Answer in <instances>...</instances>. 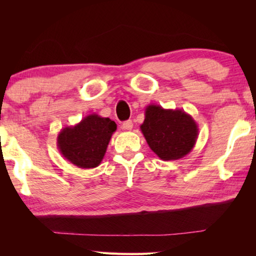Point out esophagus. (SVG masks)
I'll use <instances>...</instances> for the list:
<instances>
[{
	"mask_svg": "<svg viewBox=\"0 0 256 256\" xmlns=\"http://www.w3.org/2000/svg\"><path fill=\"white\" fill-rule=\"evenodd\" d=\"M132 128H133V123H132L131 120H125V122L122 124L123 130H128V131H130V130H132Z\"/></svg>",
	"mask_w": 256,
	"mask_h": 256,
	"instance_id": "obj_1",
	"label": "esophagus"
}]
</instances>
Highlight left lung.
Here are the masks:
<instances>
[{
    "label": "left lung",
    "mask_w": 256,
    "mask_h": 256,
    "mask_svg": "<svg viewBox=\"0 0 256 256\" xmlns=\"http://www.w3.org/2000/svg\"><path fill=\"white\" fill-rule=\"evenodd\" d=\"M140 128L150 149L164 162L188 154L198 136V124L190 114L159 105L146 106Z\"/></svg>",
    "instance_id": "1"
}]
</instances>
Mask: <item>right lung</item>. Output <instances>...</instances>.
<instances>
[{"label": "right lung", "mask_w": 256, "mask_h": 256, "mask_svg": "<svg viewBox=\"0 0 256 256\" xmlns=\"http://www.w3.org/2000/svg\"><path fill=\"white\" fill-rule=\"evenodd\" d=\"M116 128L118 125L114 120L90 114L74 126L60 130L56 144L68 162L89 170L100 164Z\"/></svg>", "instance_id": "1"}]
</instances>
